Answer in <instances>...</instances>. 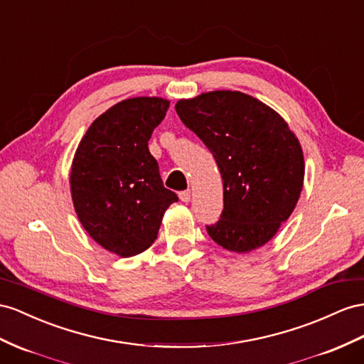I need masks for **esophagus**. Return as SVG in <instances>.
I'll return each instance as SVG.
<instances>
[{
  "instance_id": "34e87169",
  "label": "esophagus",
  "mask_w": 364,
  "mask_h": 364,
  "mask_svg": "<svg viewBox=\"0 0 364 364\" xmlns=\"http://www.w3.org/2000/svg\"><path fill=\"white\" fill-rule=\"evenodd\" d=\"M180 200L183 203H189L191 201V191H183L180 192Z\"/></svg>"
}]
</instances>
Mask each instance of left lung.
I'll return each mask as SVG.
<instances>
[{
	"mask_svg": "<svg viewBox=\"0 0 364 364\" xmlns=\"http://www.w3.org/2000/svg\"><path fill=\"white\" fill-rule=\"evenodd\" d=\"M186 127L218 164L225 209L209 237L230 252L264 246L294 212L304 181V156L284 118L238 90H213L176 101Z\"/></svg>",
	"mask_w": 364,
	"mask_h": 364,
	"instance_id": "8db88e82",
	"label": "left lung"
}]
</instances>
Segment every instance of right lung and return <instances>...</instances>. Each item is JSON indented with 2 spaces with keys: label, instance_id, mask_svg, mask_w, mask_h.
I'll return each instance as SVG.
<instances>
[{
  "label": "right lung",
  "instance_id": "obj_1",
  "mask_svg": "<svg viewBox=\"0 0 364 364\" xmlns=\"http://www.w3.org/2000/svg\"><path fill=\"white\" fill-rule=\"evenodd\" d=\"M169 100L135 97L117 102L86 130L70 167V193L92 240L118 257L152 246L166 209L178 201L166 189L147 141Z\"/></svg>",
  "mask_w": 364,
  "mask_h": 364
}]
</instances>
